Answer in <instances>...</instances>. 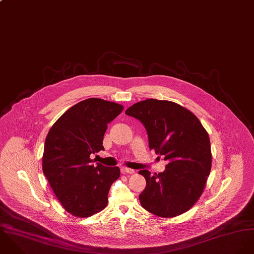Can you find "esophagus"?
I'll return each instance as SVG.
<instances>
[{"label": "esophagus", "mask_w": 254, "mask_h": 254, "mask_svg": "<svg viewBox=\"0 0 254 254\" xmlns=\"http://www.w3.org/2000/svg\"><path fill=\"white\" fill-rule=\"evenodd\" d=\"M122 173L123 174H133L134 170L129 169V168H122Z\"/></svg>", "instance_id": "esophagus-1"}]
</instances>
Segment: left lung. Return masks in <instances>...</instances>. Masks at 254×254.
Listing matches in <instances>:
<instances>
[{"label":"left lung","mask_w":254,"mask_h":254,"mask_svg":"<svg viewBox=\"0 0 254 254\" xmlns=\"http://www.w3.org/2000/svg\"><path fill=\"white\" fill-rule=\"evenodd\" d=\"M126 114L143 124L149 148L168 161L163 173H138L146 180L139 194L141 206L162 218L189 211L201 196L212 165L210 139L202 124L187 108L166 100L137 102Z\"/></svg>","instance_id":"obj_1"}]
</instances>
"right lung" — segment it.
Returning a JSON list of instances; mask_svg holds the SVG:
<instances>
[{"mask_svg":"<svg viewBox=\"0 0 254 254\" xmlns=\"http://www.w3.org/2000/svg\"><path fill=\"white\" fill-rule=\"evenodd\" d=\"M124 106L99 98L79 102L52 126L44 145L42 169L54 193L66 212L90 217L108 204L112 184L120 178L119 167H95L91 154L104 150L108 124Z\"/></svg>","mask_w":254,"mask_h":254,"instance_id":"add662e5","label":"right lung"}]
</instances>
